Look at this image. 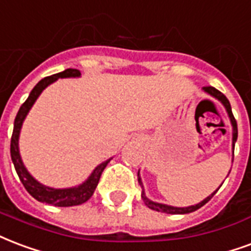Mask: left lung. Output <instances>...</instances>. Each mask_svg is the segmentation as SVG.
Instances as JSON below:
<instances>
[{
	"instance_id": "obj_1",
	"label": "left lung",
	"mask_w": 251,
	"mask_h": 251,
	"mask_svg": "<svg viewBox=\"0 0 251 251\" xmlns=\"http://www.w3.org/2000/svg\"><path fill=\"white\" fill-rule=\"evenodd\" d=\"M203 92H206L207 94H210L211 97L217 98V100L224 105L226 111H227V116H229L231 126H233V153H234V145H235V141H237V137H238V127H237V121H235L234 116H233V111H231V106H230L229 100L225 97V94H222L220 90H217V89L213 88V86H205V88H203ZM138 182H140L141 187H142V194H141V197H142V200H144L145 205L148 206L149 209H151V210L161 211V213H166V214H187V213H192V211L198 210L200 207H202L205 203H207V202L210 201L211 197L218 192V189H217L214 193H211L210 196L206 197L203 201H201L200 203H197V205L187 206V207H176V206H170V205H165V203H159V202H154L145 196L144 185H142V181H141L140 172H138Z\"/></svg>"
}]
</instances>
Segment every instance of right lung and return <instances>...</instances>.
Masks as SVG:
<instances>
[{"mask_svg": "<svg viewBox=\"0 0 251 251\" xmlns=\"http://www.w3.org/2000/svg\"><path fill=\"white\" fill-rule=\"evenodd\" d=\"M81 72L77 69H66L61 73L53 74L49 77H45L44 79H41L40 82L37 83L36 86L33 88V90L29 94V97L20 107V110L17 113L16 120H14V127H13L12 141H10V155H12V161L16 172L20 177V181L22 185L25 186L27 193L31 197H34L37 201L46 202L49 205L58 206V207H68V206H77L81 205L83 202H86L93 196V193L96 190V187L98 185V181L101 178V174L103 172V169L106 168V165L110 162V159H107L105 162H102L101 165H98L97 168L93 170L90 174V177L85 181L83 183L78 185V186L68 187V189H53V187L45 186L40 183L37 179L31 177L30 173L27 172L25 165L22 162L21 155H20V149H18V138H20V131H21L22 124L24 120L26 118L27 113L31 109V106L34 105V102L37 101V98L40 97V94L45 88H48L50 83L55 82L58 78H69V77H79Z\"/></svg>", "mask_w": 251, "mask_h": 251, "instance_id": "right-lung-1", "label": "right lung"}]
</instances>
